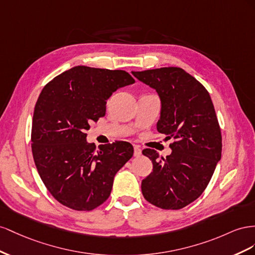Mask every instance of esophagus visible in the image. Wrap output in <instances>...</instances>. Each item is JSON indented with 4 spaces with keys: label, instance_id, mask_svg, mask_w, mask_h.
Wrapping results in <instances>:
<instances>
[{
    "label": "esophagus",
    "instance_id": "1",
    "mask_svg": "<svg viewBox=\"0 0 255 255\" xmlns=\"http://www.w3.org/2000/svg\"><path fill=\"white\" fill-rule=\"evenodd\" d=\"M133 149H134V156L135 157H139L141 154H142V149H141V147L139 146V145H134V147H133Z\"/></svg>",
    "mask_w": 255,
    "mask_h": 255
}]
</instances>
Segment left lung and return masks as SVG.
Returning a JSON list of instances; mask_svg holds the SVG:
<instances>
[{
	"label": "left lung",
	"mask_w": 255,
	"mask_h": 255,
	"mask_svg": "<svg viewBox=\"0 0 255 255\" xmlns=\"http://www.w3.org/2000/svg\"><path fill=\"white\" fill-rule=\"evenodd\" d=\"M141 82L156 90L161 111L158 132L165 135L171 155L159 159L155 149L142 154L152 162V172L142 180V193L162 209H180L205 190L221 159L222 136L209 93L179 67L132 71Z\"/></svg>",
	"instance_id": "8db88e82"
}]
</instances>
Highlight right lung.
<instances>
[{"mask_svg": "<svg viewBox=\"0 0 255 255\" xmlns=\"http://www.w3.org/2000/svg\"><path fill=\"white\" fill-rule=\"evenodd\" d=\"M134 82L125 70L76 66L42 89L33 115V158L46 188L64 206L92 210L110 196L115 174L133 147L115 141L96 148L85 132L106 115L112 94Z\"/></svg>", "mask_w": 255, "mask_h": 255, "instance_id": "add662e5", "label": "right lung"}]
</instances>
